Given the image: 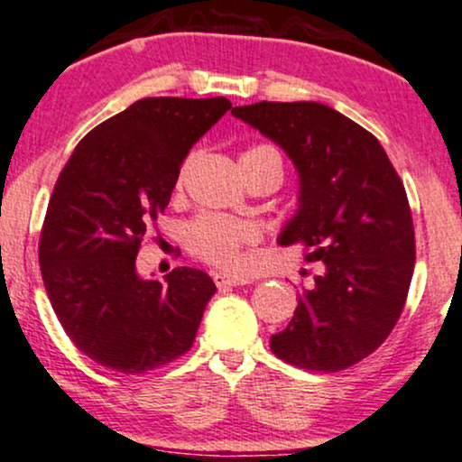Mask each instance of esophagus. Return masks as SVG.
Instances as JSON below:
<instances>
[{
    "mask_svg": "<svg viewBox=\"0 0 462 462\" xmlns=\"http://www.w3.org/2000/svg\"><path fill=\"white\" fill-rule=\"evenodd\" d=\"M214 283L218 287H233V285H244L248 283V279L237 274H226V273H214Z\"/></svg>",
    "mask_w": 462,
    "mask_h": 462,
    "instance_id": "esophagus-1",
    "label": "esophagus"
}]
</instances>
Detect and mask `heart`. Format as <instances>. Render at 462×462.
Returning <instances> with one entry per match:
<instances>
[{
	"label": "heart",
	"mask_w": 462,
	"mask_h": 462,
	"mask_svg": "<svg viewBox=\"0 0 462 462\" xmlns=\"http://www.w3.org/2000/svg\"><path fill=\"white\" fill-rule=\"evenodd\" d=\"M276 157L281 160L279 153L270 144H257L248 149L242 157ZM189 160L181 168L179 183L186 177ZM254 242V229L244 225V222L218 218V216H203V218L194 220L188 226V246L189 251L197 254L199 259L211 265H220V268H233L237 265L242 257L244 244Z\"/></svg>",
	"instance_id": "obj_1"
}]
</instances>
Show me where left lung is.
<instances>
[{
    "instance_id": "8db88e82",
    "label": "left lung",
    "mask_w": 462,
    "mask_h": 462,
    "mask_svg": "<svg viewBox=\"0 0 462 462\" xmlns=\"http://www.w3.org/2000/svg\"><path fill=\"white\" fill-rule=\"evenodd\" d=\"M231 114L294 162L298 211L279 244L302 242L307 262L322 263L270 348L302 370H346L389 337L409 294L415 231L402 179L367 129L324 103L259 101Z\"/></svg>"
}]
</instances>
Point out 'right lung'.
<instances>
[{
  "instance_id": "1",
  "label": "right lung",
  "mask_w": 462,
  "mask_h": 462,
  "mask_svg": "<svg viewBox=\"0 0 462 462\" xmlns=\"http://www.w3.org/2000/svg\"><path fill=\"white\" fill-rule=\"evenodd\" d=\"M231 110L225 97H149L81 138L53 188L41 242L42 283L78 348L107 370L144 374L192 348L216 285L197 268L164 283L135 270L189 149Z\"/></svg>"
}]
</instances>
